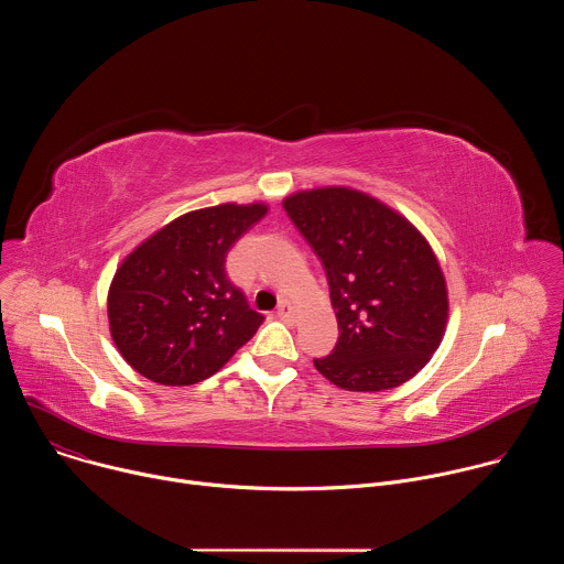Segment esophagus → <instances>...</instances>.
<instances>
[{
	"label": "esophagus",
	"instance_id": "obj_1",
	"mask_svg": "<svg viewBox=\"0 0 564 564\" xmlns=\"http://www.w3.org/2000/svg\"><path fill=\"white\" fill-rule=\"evenodd\" d=\"M276 314L283 318V321H292L294 316V305L288 301V299H281L279 307H276Z\"/></svg>",
	"mask_w": 564,
	"mask_h": 564
}]
</instances>
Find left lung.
Instances as JSON below:
<instances>
[{"label": "left lung", "mask_w": 564, "mask_h": 564, "mask_svg": "<svg viewBox=\"0 0 564 564\" xmlns=\"http://www.w3.org/2000/svg\"><path fill=\"white\" fill-rule=\"evenodd\" d=\"M326 270L339 339L314 368L346 390L379 392L415 377L448 316L446 281L426 238L383 203L348 187L283 200Z\"/></svg>", "instance_id": "left-lung-1"}]
</instances>
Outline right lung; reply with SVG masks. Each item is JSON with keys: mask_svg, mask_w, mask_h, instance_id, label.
I'll list each match as a JSON object with an SVG mask.
<instances>
[{"mask_svg": "<svg viewBox=\"0 0 564 564\" xmlns=\"http://www.w3.org/2000/svg\"><path fill=\"white\" fill-rule=\"evenodd\" d=\"M268 207L216 205L189 212L135 248L109 290L111 337L124 361L165 386L218 372L263 324L225 259Z\"/></svg>", "mask_w": 564, "mask_h": 564, "instance_id": "right-lung-1", "label": "right lung"}]
</instances>
